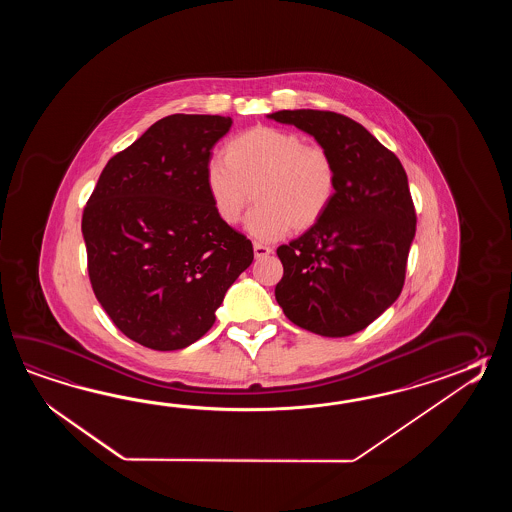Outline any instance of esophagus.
<instances>
[{
    "mask_svg": "<svg viewBox=\"0 0 512 512\" xmlns=\"http://www.w3.org/2000/svg\"><path fill=\"white\" fill-rule=\"evenodd\" d=\"M271 252V247L261 245V243H254V256H256V258H265V256H269Z\"/></svg>",
    "mask_w": 512,
    "mask_h": 512,
    "instance_id": "34e87169",
    "label": "esophagus"
}]
</instances>
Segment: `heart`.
Listing matches in <instances>:
<instances>
[{
  "instance_id": "b5f03b06",
  "label": "heart",
  "mask_w": 512,
  "mask_h": 512,
  "mask_svg": "<svg viewBox=\"0 0 512 512\" xmlns=\"http://www.w3.org/2000/svg\"><path fill=\"white\" fill-rule=\"evenodd\" d=\"M205 188L219 221L234 227L251 205L247 230L258 241H274L291 227L313 229L333 205L337 166L324 146L296 131L254 126L232 137L205 170Z\"/></svg>"
}]
</instances>
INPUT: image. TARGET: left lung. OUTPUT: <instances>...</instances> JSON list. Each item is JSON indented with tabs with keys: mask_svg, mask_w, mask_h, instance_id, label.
I'll return each mask as SVG.
<instances>
[{
	"mask_svg": "<svg viewBox=\"0 0 512 512\" xmlns=\"http://www.w3.org/2000/svg\"><path fill=\"white\" fill-rule=\"evenodd\" d=\"M271 119L313 135L337 166L326 216L276 249L283 265L276 302L293 324L316 335L359 333L403 291L417 223L403 164L346 115L283 109Z\"/></svg>",
	"mask_w": 512,
	"mask_h": 512,
	"instance_id": "obj_1",
	"label": "left lung"
}]
</instances>
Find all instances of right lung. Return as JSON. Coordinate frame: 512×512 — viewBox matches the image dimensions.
Instances as JSON below:
<instances>
[{
	"label": "right lung",
	"mask_w": 512,
	"mask_h": 512,
	"mask_svg": "<svg viewBox=\"0 0 512 512\" xmlns=\"http://www.w3.org/2000/svg\"><path fill=\"white\" fill-rule=\"evenodd\" d=\"M221 115L157 120L113 155L82 214L93 293L126 337L183 349L216 322L225 293L252 260L251 240L219 221L205 188Z\"/></svg>",
	"instance_id": "right-lung-1"
}]
</instances>
